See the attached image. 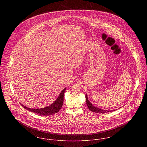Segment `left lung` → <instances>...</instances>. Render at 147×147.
Instances as JSON below:
<instances>
[{"mask_svg":"<svg viewBox=\"0 0 147 147\" xmlns=\"http://www.w3.org/2000/svg\"><path fill=\"white\" fill-rule=\"evenodd\" d=\"M85 99H86V105L88 106V109L92 111V112H94V113H107V112H109V111H114V110H104V109H101V108H99V107H96L94 105H93L88 100V95L87 94H86L85 95Z\"/></svg>","mask_w":147,"mask_h":147,"instance_id":"obj_1","label":"left lung"}]
</instances>
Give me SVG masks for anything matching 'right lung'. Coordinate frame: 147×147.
I'll return each mask as SVG.
<instances>
[{
	"instance_id": "add662e5",
	"label": "right lung",
	"mask_w": 147,
	"mask_h": 147,
	"mask_svg": "<svg viewBox=\"0 0 147 147\" xmlns=\"http://www.w3.org/2000/svg\"><path fill=\"white\" fill-rule=\"evenodd\" d=\"M66 90V88H65L63 90H62L60 94L57 98V100L51 105L46 106L43 108H38V109H31L29 108L24 105L21 104L22 106L25 108V109L32 111L33 113H36L39 115H52L55 113H57L62 108L63 105V101H64V93L65 90Z\"/></svg>"
}]
</instances>
